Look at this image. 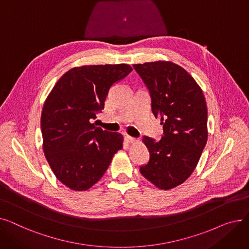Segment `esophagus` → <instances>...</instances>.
Wrapping results in <instances>:
<instances>
[{"instance_id": "esophagus-1", "label": "esophagus", "mask_w": 249, "mask_h": 249, "mask_svg": "<svg viewBox=\"0 0 249 249\" xmlns=\"http://www.w3.org/2000/svg\"><path fill=\"white\" fill-rule=\"evenodd\" d=\"M125 140H126L128 143H133V142H136V141H137L136 138L131 137V136H129V135H126V136H125Z\"/></svg>"}]
</instances>
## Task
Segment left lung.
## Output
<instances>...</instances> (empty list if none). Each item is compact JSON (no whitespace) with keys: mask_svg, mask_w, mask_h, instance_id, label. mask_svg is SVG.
Masks as SVG:
<instances>
[{"mask_svg":"<svg viewBox=\"0 0 249 249\" xmlns=\"http://www.w3.org/2000/svg\"><path fill=\"white\" fill-rule=\"evenodd\" d=\"M147 87L151 110L160 118V141L144 136L150 159L140 173L160 190L181 185L194 172L208 139L207 104L194 77L172 61L134 64Z\"/></svg>","mask_w":249,"mask_h":249,"instance_id":"left-lung-1","label":"left lung"}]
</instances>
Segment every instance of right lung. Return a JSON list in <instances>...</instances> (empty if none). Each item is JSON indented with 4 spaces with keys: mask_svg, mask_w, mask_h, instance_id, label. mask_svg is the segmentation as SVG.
I'll return each mask as SVG.
<instances>
[{
    "mask_svg": "<svg viewBox=\"0 0 249 249\" xmlns=\"http://www.w3.org/2000/svg\"><path fill=\"white\" fill-rule=\"evenodd\" d=\"M132 71L128 64L84 65L65 72L41 113L45 158L58 180L73 191L93 187L123 147V136L91 123L110 88Z\"/></svg>",
    "mask_w": 249,
    "mask_h": 249,
    "instance_id": "obj_1",
    "label": "right lung"
}]
</instances>
